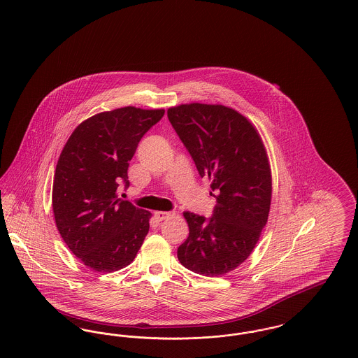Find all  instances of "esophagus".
Listing matches in <instances>:
<instances>
[{
    "mask_svg": "<svg viewBox=\"0 0 358 358\" xmlns=\"http://www.w3.org/2000/svg\"><path fill=\"white\" fill-rule=\"evenodd\" d=\"M174 216L173 212H155V219L158 222H164V220H168Z\"/></svg>",
    "mask_w": 358,
    "mask_h": 358,
    "instance_id": "1",
    "label": "esophagus"
}]
</instances>
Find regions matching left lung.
Here are the masks:
<instances>
[{
	"label": "left lung",
	"instance_id": "8db88e82",
	"mask_svg": "<svg viewBox=\"0 0 358 358\" xmlns=\"http://www.w3.org/2000/svg\"><path fill=\"white\" fill-rule=\"evenodd\" d=\"M168 118L217 200L210 219L184 212L189 236L177 250L178 260L204 276L231 273L251 255L268 219L273 178L262 136L222 104L174 106Z\"/></svg>",
	"mask_w": 358,
	"mask_h": 358
}]
</instances>
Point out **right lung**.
<instances>
[{
  "label": "right lung",
  "mask_w": 358,
  "mask_h": 358,
  "mask_svg": "<svg viewBox=\"0 0 358 358\" xmlns=\"http://www.w3.org/2000/svg\"><path fill=\"white\" fill-rule=\"evenodd\" d=\"M164 108L134 106L83 120L64 145L53 177L52 208L69 251L88 268L113 273L129 266L149 232L152 213L118 197L129 187V161Z\"/></svg>",
  "instance_id": "1"
}]
</instances>
